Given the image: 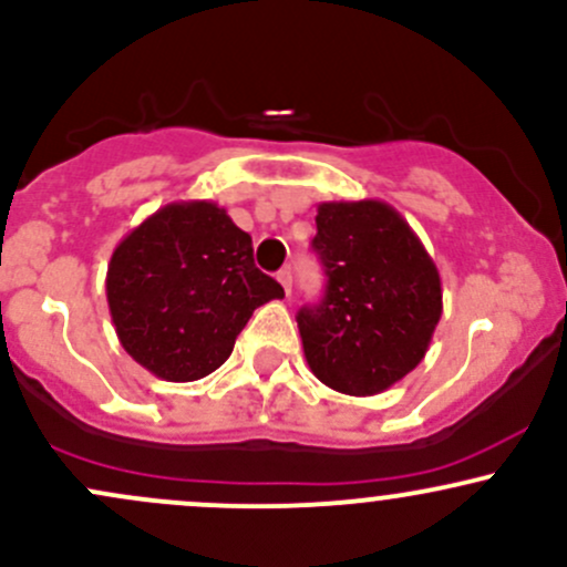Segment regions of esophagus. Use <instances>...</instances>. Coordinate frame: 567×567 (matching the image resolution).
<instances>
[{"label": "esophagus", "mask_w": 567, "mask_h": 567, "mask_svg": "<svg viewBox=\"0 0 567 567\" xmlns=\"http://www.w3.org/2000/svg\"><path fill=\"white\" fill-rule=\"evenodd\" d=\"M277 279H279V285H282V290H285V293L290 296V288H293V277H290V271H288V268H282V271L277 274Z\"/></svg>", "instance_id": "1"}]
</instances>
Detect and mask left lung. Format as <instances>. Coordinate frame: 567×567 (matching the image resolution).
Returning <instances> with one entry per match:
<instances>
[{"label":"left lung","instance_id":"obj_1","mask_svg":"<svg viewBox=\"0 0 567 567\" xmlns=\"http://www.w3.org/2000/svg\"><path fill=\"white\" fill-rule=\"evenodd\" d=\"M312 247L326 296L299 312L309 369L348 396H374L424 361L443 315L432 255L383 200H326Z\"/></svg>","mask_w":567,"mask_h":567}]
</instances>
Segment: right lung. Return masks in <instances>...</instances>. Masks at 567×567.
<instances>
[{"instance_id": "add662e5", "label": "right lung", "mask_w": 567, "mask_h": 567, "mask_svg": "<svg viewBox=\"0 0 567 567\" xmlns=\"http://www.w3.org/2000/svg\"><path fill=\"white\" fill-rule=\"evenodd\" d=\"M122 348L159 380L193 383L223 367L252 312L282 299L252 238L212 200H176L116 244L105 277Z\"/></svg>"}]
</instances>
